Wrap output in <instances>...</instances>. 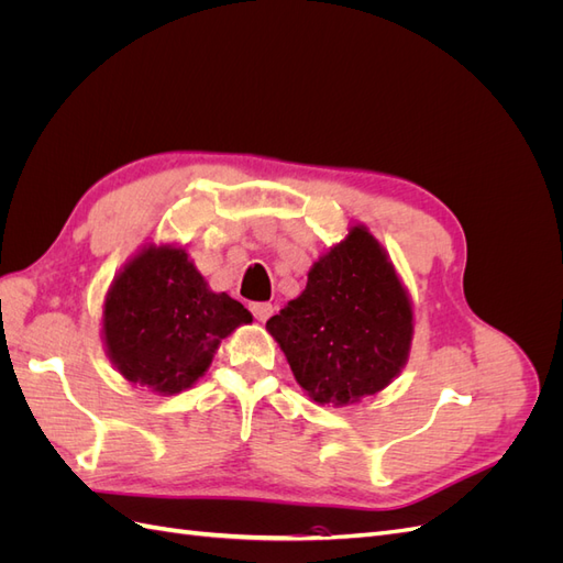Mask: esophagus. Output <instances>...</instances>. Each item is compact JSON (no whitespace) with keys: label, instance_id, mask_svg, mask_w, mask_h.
<instances>
[{"label":"esophagus","instance_id":"34e87169","mask_svg":"<svg viewBox=\"0 0 563 563\" xmlns=\"http://www.w3.org/2000/svg\"><path fill=\"white\" fill-rule=\"evenodd\" d=\"M251 312L258 321H267L272 317V312H275V305H272V302H251Z\"/></svg>","mask_w":563,"mask_h":563}]
</instances>
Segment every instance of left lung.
Masks as SVG:
<instances>
[{"label": "left lung", "instance_id": "1", "mask_svg": "<svg viewBox=\"0 0 563 563\" xmlns=\"http://www.w3.org/2000/svg\"><path fill=\"white\" fill-rule=\"evenodd\" d=\"M267 331L317 404L347 406L399 376L413 310L385 249L354 225L312 265L305 291L269 317Z\"/></svg>", "mask_w": 563, "mask_h": 563}]
</instances>
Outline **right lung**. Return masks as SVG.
I'll use <instances>...</instances> for the list:
<instances>
[{
  "label": "right lung",
  "instance_id": "1",
  "mask_svg": "<svg viewBox=\"0 0 563 563\" xmlns=\"http://www.w3.org/2000/svg\"><path fill=\"white\" fill-rule=\"evenodd\" d=\"M253 317L213 294L185 249L147 246L112 282L103 338L122 376L159 395H178L209 368L220 340Z\"/></svg>",
  "mask_w": 563,
  "mask_h": 563
}]
</instances>
